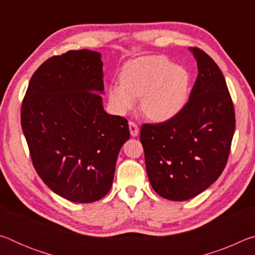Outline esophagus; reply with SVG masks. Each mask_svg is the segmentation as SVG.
<instances>
[{"instance_id": "esophagus-1", "label": "esophagus", "mask_w": 255, "mask_h": 255, "mask_svg": "<svg viewBox=\"0 0 255 255\" xmlns=\"http://www.w3.org/2000/svg\"><path fill=\"white\" fill-rule=\"evenodd\" d=\"M129 131H130L131 137H136L138 135L139 129H138V126L135 123H132V122L129 123Z\"/></svg>"}]
</instances>
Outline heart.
Returning <instances> with one entry per match:
<instances>
[{
  "instance_id": "obj_1",
  "label": "heart",
  "mask_w": 255,
  "mask_h": 255,
  "mask_svg": "<svg viewBox=\"0 0 255 255\" xmlns=\"http://www.w3.org/2000/svg\"><path fill=\"white\" fill-rule=\"evenodd\" d=\"M122 84L109 88L116 112L126 115L140 98V109L153 122H167L179 115L189 99L190 77L182 66L163 56H144L125 65Z\"/></svg>"
}]
</instances>
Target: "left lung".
Instances as JSON below:
<instances>
[{"mask_svg":"<svg viewBox=\"0 0 255 255\" xmlns=\"http://www.w3.org/2000/svg\"><path fill=\"white\" fill-rule=\"evenodd\" d=\"M198 76L187 105L174 118L145 124L140 141L155 192L184 201L209 188L225 169L235 131V112L225 77L211 57L189 48Z\"/></svg>","mask_w":255,"mask_h":255,"instance_id":"1","label":"left lung"}]
</instances>
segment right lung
<instances>
[{
  "label": "right lung",
  "mask_w": 255,
  "mask_h": 255,
  "mask_svg": "<svg viewBox=\"0 0 255 255\" xmlns=\"http://www.w3.org/2000/svg\"><path fill=\"white\" fill-rule=\"evenodd\" d=\"M103 63L98 51L70 50L33 73L21 126L38 175L58 196L89 204L105 197L129 139L128 122L103 109Z\"/></svg>",
  "instance_id": "add662e5"
}]
</instances>
